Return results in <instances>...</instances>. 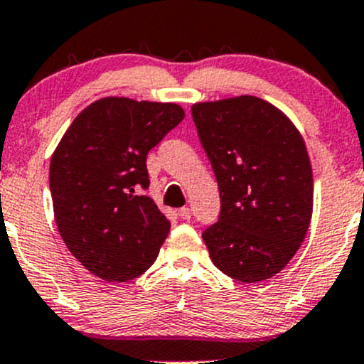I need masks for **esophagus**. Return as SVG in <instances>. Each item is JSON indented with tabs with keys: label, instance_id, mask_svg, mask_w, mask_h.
Instances as JSON below:
<instances>
[{
	"label": "esophagus",
	"instance_id": "obj_1",
	"mask_svg": "<svg viewBox=\"0 0 364 364\" xmlns=\"http://www.w3.org/2000/svg\"><path fill=\"white\" fill-rule=\"evenodd\" d=\"M178 217H181L182 220H189V218H191V208L183 206V208L178 210Z\"/></svg>",
	"mask_w": 364,
	"mask_h": 364
}]
</instances>
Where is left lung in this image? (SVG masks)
Wrapping results in <instances>:
<instances>
[{"instance_id": "8db88e82", "label": "left lung", "mask_w": 364, "mask_h": 364, "mask_svg": "<svg viewBox=\"0 0 364 364\" xmlns=\"http://www.w3.org/2000/svg\"><path fill=\"white\" fill-rule=\"evenodd\" d=\"M220 193L203 232L215 267L259 283L287 267L306 237L314 182L306 142L281 109L253 95L191 107Z\"/></svg>"}]
</instances>
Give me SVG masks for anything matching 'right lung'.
<instances>
[{
	"mask_svg": "<svg viewBox=\"0 0 364 364\" xmlns=\"http://www.w3.org/2000/svg\"><path fill=\"white\" fill-rule=\"evenodd\" d=\"M186 118L173 102L104 97L85 107L52 154L53 217L69 252L111 283L139 277L170 232L149 187L146 158Z\"/></svg>",
	"mask_w": 364,
	"mask_h": 364,
	"instance_id": "obj_1",
	"label": "right lung"
}]
</instances>
